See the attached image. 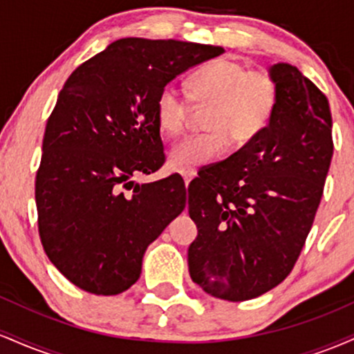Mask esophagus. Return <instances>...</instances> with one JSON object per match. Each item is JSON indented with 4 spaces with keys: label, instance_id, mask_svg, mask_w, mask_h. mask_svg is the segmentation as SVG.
I'll return each mask as SVG.
<instances>
[{
    "label": "esophagus",
    "instance_id": "esophagus-1",
    "mask_svg": "<svg viewBox=\"0 0 354 354\" xmlns=\"http://www.w3.org/2000/svg\"><path fill=\"white\" fill-rule=\"evenodd\" d=\"M183 178H185V185L188 186L189 183H191V180H193V178H194V173L193 171H185V173H183Z\"/></svg>",
    "mask_w": 354,
    "mask_h": 354
}]
</instances>
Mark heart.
Here are the masks:
<instances>
[{
  "instance_id": "obj_1",
  "label": "heart",
  "mask_w": 354,
  "mask_h": 354,
  "mask_svg": "<svg viewBox=\"0 0 354 354\" xmlns=\"http://www.w3.org/2000/svg\"><path fill=\"white\" fill-rule=\"evenodd\" d=\"M189 98L173 84H166L154 101L160 131L178 136L188 123L191 102L213 103L208 129L173 145L168 165L176 171H196L228 149L230 141L245 145L270 124L279 100L278 81L271 73L250 70L233 58H218L198 68L188 80Z\"/></svg>"
}]
</instances>
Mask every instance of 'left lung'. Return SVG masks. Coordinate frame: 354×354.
Returning a JSON list of instances; mask_svg holds the SVG:
<instances>
[{"label": "left lung", "mask_w": 354, "mask_h": 354, "mask_svg": "<svg viewBox=\"0 0 354 354\" xmlns=\"http://www.w3.org/2000/svg\"><path fill=\"white\" fill-rule=\"evenodd\" d=\"M270 73L279 86L270 124L188 188L198 226L188 248L191 279L228 301L258 298L291 273L333 156L326 96L291 64Z\"/></svg>", "instance_id": "8db88e82"}]
</instances>
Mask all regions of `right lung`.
<instances>
[{"instance_id": "right-lung-1", "label": "right lung", "mask_w": 354, "mask_h": 354, "mask_svg": "<svg viewBox=\"0 0 354 354\" xmlns=\"http://www.w3.org/2000/svg\"><path fill=\"white\" fill-rule=\"evenodd\" d=\"M221 46L123 38L84 61L48 118L36 173L38 230L50 261L93 295L123 293L143 254L186 206L180 174L135 185L165 163L154 101ZM124 189H133L128 195Z\"/></svg>"}]
</instances>
